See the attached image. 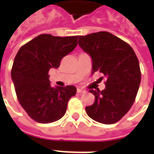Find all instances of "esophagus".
I'll return each mask as SVG.
<instances>
[{
    "label": "esophagus",
    "mask_w": 154,
    "mask_h": 154,
    "mask_svg": "<svg viewBox=\"0 0 154 154\" xmlns=\"http://www.w3.org/2000/svg\"><path fill=\"white\" fill-rule=\"evenodd\" d=\"M77 92H78V93H80V94H81V93L86 92V91H84V90H82V89H80V88H78V89H77Z\"/></svg>",
    "instance_id": "34e87169"
}]
</instances>
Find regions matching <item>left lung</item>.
<instances>
[{"label":"left lung","instance_id":"left-lung-1","mask_svg":"<svg viewBox=\"0 0 154 154\" xmlns=\"http://www.w3.org/2000/svg\"><path fill=\"white\" fill-rule=\"evenodd\" d=\"M78 43L92 57V74L98 71L106 78L104 90H89L95 101L86 107V114L113 124L130 109L137 95L141 78L138 58L130 45L107 32L80 36Z\"/></svg>","mask_w":154,"mask_h":154}]
</instances>
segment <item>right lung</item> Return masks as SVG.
Wrapping results in <instances>:
<instances>
[{"label": "right lung", "instance_id": "add662e5", "mask_svg": "<svg viewBox=\"0 0 154 154\" xmlns=\"http://www.w3.org/2000/svg\"><path fill=\"white\" fill-rule=\"evenodd\" d=\"M78 36L55 37L42 34L23 45L15 56L11 77L18 100L34 121L50 123L65 115L74 86L52 87L48 74L77 46Z\"/></svg>", "mask_w": 154, "mask_h": 154}]
</instances>
